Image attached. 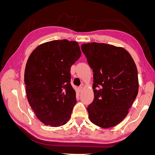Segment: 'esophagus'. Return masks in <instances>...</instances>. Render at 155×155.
I'll return each instance as SVG.
<instances>
[{"instance_id": "obj_1", "label": "esophagus", "mask_w": 155, "mask_h": 155, "mask_svg": "<svg viewBox=\"0 0 155 155\" xmlns=\"http://www.w3.org/2000/svg\"><path fill=\"white\" fill-rule=\"evenodd\" d=\"M78 90H79V92H81L82 90H83V87H82V86L79 87H78Z\"/></svg>"}]
</instances>
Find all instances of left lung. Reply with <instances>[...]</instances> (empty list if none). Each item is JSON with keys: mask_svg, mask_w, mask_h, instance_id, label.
Returning <instances> with one entry per match:
<instances>
[{"mask_svg": "<svg viewBox=\"0 0 155 155\" xmlns=\"http://www.w3.org/2000/svg\"><path fill=\"white\" fill-rule=\"evenodd\" d=\"M94 72V98L87 107L92 122L103 128L120 124L128 114L138 92V70L124 48L105 43L81 45Z\"/></svg>", "mask_w": 155, "mask_h": 155, "instance_id": "left-lung-1", "label": "left lung"}]
</instances>
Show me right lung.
<instances>
[{
    "mask_svg": "<svg viewBox=\"0 0 155 155\" xmlns=\"http://www.w3.org/2000/svg\"><path fill=\"white\" fill-rule=\"evenodd\" d=\"M76 41L55 40L41 45L27 61L25 83L28 101L46 125L66 124L76 103L70 68L81 57Z\"/></svg>",
    "mask_w": 155,
    "mask_h": 155,
    "instance_id": "right-lung-1",
    "label": "right lung"
}]
</instances>
